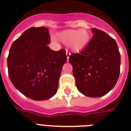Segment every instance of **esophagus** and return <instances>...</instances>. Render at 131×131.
I'll use <instances>...</instances> for the list:
<instances>
[{"label":"esophagus","mask_w":131,"mask_h":131,"mask_svg":"<svg viewBox=\"0 0 131 131\" xmlns=\"http://www.w3.org/2000/svg\"><path fill=\"white\" fill-rule=\"evenodd\" d=\"M66 55H67V60H69V56H70V55H71V53L67 51V52H66Z\"/></svg>","instance_id":"obj_1"}]
</instances>
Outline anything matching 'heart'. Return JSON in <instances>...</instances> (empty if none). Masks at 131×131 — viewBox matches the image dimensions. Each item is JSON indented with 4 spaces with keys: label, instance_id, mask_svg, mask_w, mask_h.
<instances>
[{
    "label": "heart",
    "instance_id": "obj_1",
    "mask_svg": "<svg viewBox=\"0 0 131 131\" xmlns=\"http://www.w3.org/2000/svg\"><path fill=\"white\" fill-rule=\"evenodd\" d=\"M58 39L64 44L75 53L84 51L90 41V35L86 30H64L58 35Z\"/></svg>",
    "mask_w": 131,
    "mask_h": 131
}]
</instances>
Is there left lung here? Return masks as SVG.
Returning a JSON list of instances; mask_svg holds the SVG:
<instances>
[{
	"label": "left lung",
	"instance_id": "obj_1",
	"mask_svg": "<svg viewBox=\"0 0 131 131\" xmlns=\"http://www.w3.org/2000/svg\"><path fill=\"white\" fill-rule=\"evenodd\" d=\"M84 51L71 53L69 62L78 90L86 96L101 97L115 86L120 71V53L116 41L97 28Z\"/></svg>",
	"mask_w": 131,
	"mask_h": 131
}]
</instances>
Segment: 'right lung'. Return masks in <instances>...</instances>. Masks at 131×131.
<instances>
[{"label":"right lung","instance_id":"right-lung-1","mask_svg":"<svg viewBox=\"0 0 131 131\" xmlns=\"http://www.w3.org/2000/svg\"><path fill=\"white\" fill-rule=\"evenodd\" d=\"M50 43L49 29L32 27L13 42L7 58L11 82L26 96L35 101L49 99L57 92L66 51H55Z\"/></svg>","mask_w":131,"mask_h":131}]
</instances>
